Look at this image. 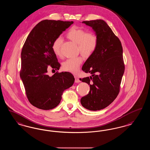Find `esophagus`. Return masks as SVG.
Returning a JSON list of instances; mask_svg holds the SVG:
<instances>
[{"instance_id":"esophagus-1","label":"esophagus","mask_w":150,"mask_h":150,"mask_svg":"<svg viewBox=\"0 0 150 150\" xmlns=\"http://www.w3.org/2000/svg\"><path fill=\"white\" fill-rule=\"evenodd\" d=\"M75 82L76 83H80V80L77 76H75Z\"/></svg>"}]
</instances>
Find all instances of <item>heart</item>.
I'll list each match as a JSON object with an SVG mask.
<instances>
[{"label":"heart","mask_w":150,"mask_h":150,"mask_svg":"<svg viewBox=\"0 0 150 150\" xmlns=\"http://www.w3.org/2000/svg\"><path fill=\"white\" fill-rule=\"evenodd\" d=\"M66 36L72 42L78 44V51L86 57L92 55L96 51L98 46L99 40L96 33L86 32V31L77 26H72L66 33ZM62 39L61 37L54 38L51 45V48L54 54L59 57L62 56L61 46ZM83 61L82 56L70 58L62 64V69L69 72L76 73Z\"/></svg>","instance_id":"b5f03b06"}]
</instances>
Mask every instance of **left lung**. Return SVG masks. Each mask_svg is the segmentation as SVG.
I'll return each instance as SVG.
<instances>
[{
	"label": "left lung",
	"mask_w": 150,
	"mask_h": 150,
	"mask_svg": "<svg viewBox=\"0 0 150 150\" xmlns=\"http://www.w3.org/2000/svg\"><path fill=\"white\" fill-rule=\"evenodd\" d=\"M96 32L99 43L96 51L82 67L92 76L80 79L89 85V94L81 99L84 108L96 111L107 107L114 101L120 91L125 66L123 48L119 38L107 23L101 19L83 21Z\"/></svg>",
	"instance_id": "obj_1"
}]
</instances>
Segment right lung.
Instances as JSON below:
<instances>
[{
    "instance_id": "obj_1",
    "label": "right lung",
    "mask_w": 150,
    "mask_h": 150,
    "mask_svg": "<svg viewBox=\"0 0 150 150\" xmlns=\"http://www.w3.org/2000/svg\"><path fill=\"white\" fill-rule=\"evenodd\" d=\"M74 22L43 20L31 30L21 52L20 76L28 101L35 107L50 110L60 104L64 91L72 86L75 79L69 72L56 71L51 76L48 66L56 70L60 67L51 45Z\"/></svg>"
}]
</instances>
